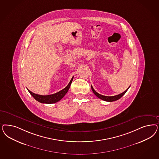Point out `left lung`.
I'll use <instances>...</instances> for the list:
<instances>
[{"label": "left lung", "instance_id": "8db88e82", "mask_svg": "<svg viewBox=\"0 0 159 159\" xmlns=\"http://www.w3.org/2000/svg\"><path fill=\"white\" fill-rule=\"evenodd\" d=\"M129 87L124 92L117 95H115V96H112V97H107V96H104V95H102L99 93H98V92H96L94 89L92 87V85H91V89H92V91L93 92V93L98 98H99V99L103 100V101H108V102H113V101H117L119 99H120V98L122 97V96H123L125 95V93L126 92V91L128 90Z\"/></svg>", "mask_w": 159, "mask_h": 159}]
</instances>
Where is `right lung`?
<instances>
[{"mask_svg":"<svg viewBox=\"0 0 159 159\" xmlns=\"http://www.w3.org/2000/svg\"><path fill=\"white\" fill-rule=\"evenodd\" d=\"M73 78H72L70 82L68 84L66 87L62 89L61 91L59 92H57L56 93L52 94V95H38L36 94L33 92H31L30 90H28V91L30 92L31 95L34 98L36 101H39V102L43 103H54L57 102L59 101H60L62 98L65 96V95L67 93L69 88L70 87V85L71 84Z\"/></svg>","mask_w":159,"mask_h":159,"instance_id":"1","label":"right lung"}]
</instances>
